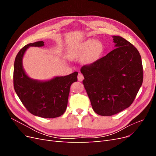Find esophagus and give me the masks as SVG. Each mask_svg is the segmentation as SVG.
Masks as SVG:
<instances>
[{
    "label": "esophagus",
    "mask_w": 156,
    "mask_h": 156,
    "mask_svg": "<svg viewBox=\"0 0 156 156\" xmlns=\"http://www.w3.org/2000/svg\"><path fill=\"white\" fill-rule=\"evenodd\" d=\"M77 79H78V81H82L83 80V79H84V77H83V74H82V73H79L78 74Z\"/></svg>",
    "instance_id": "obj_1"
}]
</instances>
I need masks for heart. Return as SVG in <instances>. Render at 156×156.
<instances>
[{
  "label": "heart",
  "mask_w": 156,
  "mask_h": 156,
  "mask_svg": "<svg viewBox=\"0 0 156 156\" xmlns=\"http://www.w3.org/2000/svg\"><path fill=\"white\" fill-rule=\"evenodd\" d=\"M101 51V45L99 42L88 40L74 49L72 56L74 58H83L84 62L89 64L95 62Z\"/></svg>",
  "instance_id": "heart-1"
}]
</instances>
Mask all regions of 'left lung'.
Listing matches in <instances>:
<instances>
[{
    "label": "left lung",
    "mask_w": 156,
    "mask_h": 156,
    "mask_svg": "<svg viewBox=\"0 0 156 156\" xmlns=\"http://www.w3.org/2000/svg\"><path fill=\"white\" fill-rule=\"evenodd\" d=\"M112 37L115 49L81 68L93 110L101 116L114 115L129 107L143 81L138 50L123 37Z\"/></svg>",
    "instance_id": "left-lung-1"
}]
</instances>
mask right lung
Instances as JSON below:
<instances>
[{
    "instance_id": "obj_1",
    "label": "right lung",
    "mask_w": 156,
    "mask_h": 156,
    "mask_svg": "<svg viewBox=\"0 0 156 156\" xmlns=\"http://www.w3.org/2000/svg\"><path fill=\"white\" fill-rule=\"evenodd\" d=\"M43 41L30 43L19 51L13 69V87L21 101L31 114L45 119L62 115L68 105L70 86L77 81L78 73L40 81L30 78L23 68V57L29 47H42Z\"/></svg>"
}]
</instances>
